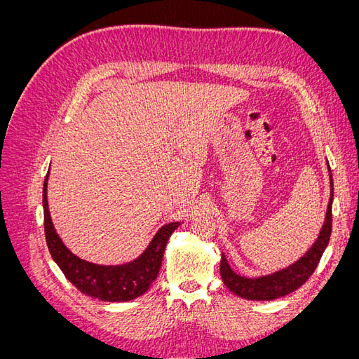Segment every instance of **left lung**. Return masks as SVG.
<instances>
[{"label": "left lung", "instance_id": "1", "mask_svg": "<svg viewBox=\"0 0 359 359\" xmlns=\"http://www.w3.org/2000/svg\"><path fill=\"white\" fill-rule=\"evenodd\" d=\"M330 181H331V198L328 203L327 219H325L323 227L319 233L318 241L313 244L309 252L304 255L298 262L278 271L271 276H264L259 278H245L235 274L227 265L226 257H222L220 262V274L223 283L235 295L253 299V301H269L289 295L290 292L301 287L310 276L314 273V269L319 265V260L330 243L331 229H332V199H334V187H332V175L330 169Z\"/></svg>", "mask_w": 359, "mask_h": 359}]
</instances>
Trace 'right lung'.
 Segmentation results:
<instances>
[{"label": "right lung", "mask_w": 359, "mask_h": 359, "mask_svg": "<svg viewBox=\"0 0 359 359\" xmlns=\"http://www.w3.org/2000/svg\"><path fill=\"white\" fill-rule=\"evenodd\" d=\"M48 175L45 178V184H43L45 236L50 256L61 268L62 274L85 295L102 301H130L145 293L151 283L157 278L169 236L181 223L175 222L163 226L145 250V253L133 262L118 266H103L85 262L62 244L55 232V227L52 224L46 194Z\"/></svg>", "instance_id": "obj_1"}]
</instances>
